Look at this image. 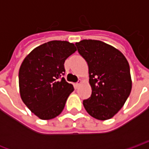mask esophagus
Here are the masks:
<instances>
[{"label": "esophagus", "mask_w": 149, "mask_h": 149, "mask_svg": "<svg viewBox=\"0 0 149 149\" xmlns=\"http://www.w3.org/2000/svg\"><path fill=\"white\" fill-rule=\"evenodd\" d=\"M81 80H79V81H78L75 84V88H79V86L81 85Z\"/></svg>", "instance_id": "esophagus-1"}]
</instances>
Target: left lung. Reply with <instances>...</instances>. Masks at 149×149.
<instances>
[{
	"label": "left lung",
	"instance_id": "8db88e82",
	"mask_svg": "<svg viewBox=\"0 0 149 149\" xmlns=\"http://www.w3.org/2000/svg\"><path fill=\"white\" fill-rule=\"evenodd\" d=\"M77 50L88 65L91 97L84 100L87 112L105 120L113 117L124 106L132 90L129 65L120 51L97 40L76 43Z\"/></svg>",
	"mask_w": 149,
	"mask_h": 149
}]
</instances>
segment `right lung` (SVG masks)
Returning a JSON list of instances; mask_svg holds the SVG:
<instances>
[{"instance_id": "obj_1", "label": "right lung", "mask_w": 149, "mask_h": 149, "mask_svg": "<svg viewBox=\"0 0 149 149\" xmlns=\"http://www.w3.org/2000/svg\"><path fill=\"white\" fill-rule=\"evenodd\" d=\"M77 51L74 44L52 40L38 46L29 53L19 69L21 100L41 120H51L65 108L72 84L65 81V61Z\"/></svg>"}]
</instances>
